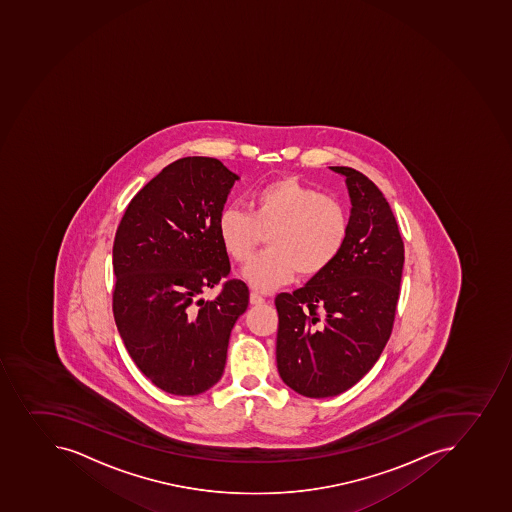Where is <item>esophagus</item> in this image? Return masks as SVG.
Masks as SVG:
<instances>
[{
	"label": "esophagus",
	"instance_id": "34e87169",
	"mask_svg": "<svg viewBox=\"0 0 512 512\" xmlns=\"http://www.w3.org/2000/svg\"><path fill=\"white\" fill-rule=\"evenodd\" d=\"M250 303L252 305H262V303H265V298L262 295H258V293L252 292L250 293Z\"/></svg>",
	"mask_w": 512,
	"mask_h": 512
}]
</instances>
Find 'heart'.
Here are the masks:
<instances>
[{
    "label": "heart",
    "instance_id": "1",
    "mask_svg": "<svg viewBox=\"0 0 512 512\" xmlns=\"http://www.w3.org/2000/svg\"><path fill=\"white\" fill-rule=\"evenodd\" d=\"M350 234V214L338 197L295 177H278L250 197V214L229 205L217 219V235L234 262H249L268 235V250L244 268L258 292H272L298 272L315 277L335 262Z\"/></svg>",
    "mask_w": 512,
    "mask_h": 512
}]
</instances>
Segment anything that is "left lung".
Instances as JSON below:
<instances>
[{"instance_id":"8db88e82","label":"left lung","mask_w":512,"mask_h":512,"mask_svg":"<svg viewBox=\"0 0 512 512\" xmlns=\"http://www.w3.org/2000/svg\"><path fill=\"white\" fill-rule=\"evenodd\" d=\"M350 234L325 272L275 298L277 366L285 385L308 398L336 396L373 368L390 340L400 298L404 244L385 195L351 167Z\"/></svg>"}]
</instances>
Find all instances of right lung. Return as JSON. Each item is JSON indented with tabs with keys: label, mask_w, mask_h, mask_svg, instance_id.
<instances>
[{
	"label": "right lung",
	"mask_w": 512,
	"mask_h": 512,
	"mask_svg": "<svg viewBox=\"0 0 512 512\" xmlns=\"http://www.w3.org/2000/svg\"><path fill=\"white\" fill-rule=\"evenodd\" d=\"M235 181L219 159L182 157L132 197L116 230V327L137 368L171 395H200L220 380L230 331L249 307L217 235ZM220 281V295L204 301Z\"/></svg>",
	"instance_id": "add662e5"
}]
</instances>
